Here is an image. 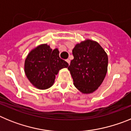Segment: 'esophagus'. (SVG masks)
Returning <instances> with one entry per match:
<instances>
[{
    "mask_svg": "<svg viewBox=\"0 0 131 131\" xmlns=\"http://www.w3.org/2000/svg\"><path fill=\"white\" fill-rule=\"evenodd\" d=\"M66 62H68V64L69 65V63H70V60H69V59H67V60H66Z\"/></svg>",
    "mask_w": 131,
    "mask_h": 131,
    "instance_id": "obj_1",
    "label": "esophagus"
}]
</instances>
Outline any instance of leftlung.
<instances>
[{
	"label": "left lung",
	"mask_w": 131,
	"mask_h": 131,
	"mask_svg": "<svg viewBox=\"0 0 131 131\" xmlns=\"http://www.w3.org/2000/svg\"><path fill=\"white\" fill-rule=\"evenodd\" d=\"M73 60L68 67L74 85L84 94L95 91L104 79L107 70V55L98 42L86 40L72 50Z\"/></svg>",
	"instance_id": "8db88e82"
}]
</instances>
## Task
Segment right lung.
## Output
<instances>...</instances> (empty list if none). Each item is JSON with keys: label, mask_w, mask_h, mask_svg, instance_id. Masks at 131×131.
I'll return each mask as SVG.
<instances>
[{"label": "right lung", "mask_w": 131, "mask_h": 131, "mask_svg": "<svg viewBox=\"0 0 131 131\" xmlns=\"http://www.w3.org/2000/svg\"><path fill=\"white\" fill-rule=\"evenodd\" d=\"M68 66L60 58L57 48L52 50L45 44L31 50L27 55L25 61V73L36 88L43 90L50 87L59 70Z\"/></svg>", "instance_id": "right-lung-1"}]
</instances>
